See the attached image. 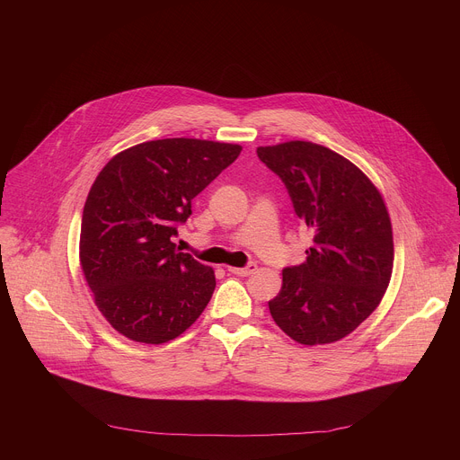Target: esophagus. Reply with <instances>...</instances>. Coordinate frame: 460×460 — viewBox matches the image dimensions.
Returning <instances> with one entry per match:
<instances>
[{
	"label": "esophagus",
	"mask_w": 460,
	"mask_h": 460,
	"mask_svg": "<svg viewBox=\"0 0 460 460\" xmlns=\"http://www.w3.org/2000/svg\"><path fill=\"white\" fill-rule=\"evenodd\" d=\"M233 275H238V277H249L256 271V264H247L245 268H227Z\"/></svg>",
	"instance_id": "1"
}]
</instances>
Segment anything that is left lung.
Wrapping results in <instances>:
<instances>
[{"instance_id":"obj_1","label":"left lung","mask_w":460,"mask_h":460,"mask_svg":"<svg viewBox=\"0 0 460 460\" xmlns=\"http://www.w3.org/2000/svg\"><path fill=\"white\" fill-rule=\"evenodd\" d=\"M256 155L284 181L313 240L305 261L282 271L271 316L298 344L337 342L387 289L393 233L385 204L355 164L327 147L296 140L258 147Z\"/></svg>"}]
</instances>
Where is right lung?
I'll list each match as a JSON object with an SVG mask.
<instances>
[{
  "mask_svg": "<svg viewBox=\"0 0 460 460\" xmlns=\"http://www.w3.org/2000/svg\"><path fill=\"white\" fill-rule=\"evenodd\" d=\"M242 147L196 138L144 142L118 153L96 176L82 217L80 264L107 322L123 337L164 344L209 304V266L172 238L190 202Z\"/></svg>",
  "mask_w": 460,
  "mask_h": 460,
  "instance_id": "obj_1",
  "label": "right lung"
}]
</instances>
